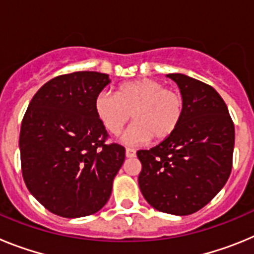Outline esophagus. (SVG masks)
I'll use <instances>...</instances> for the list:
<instances>
[{"label":"esophagus","instance_id":"1","mask_svg":"<svg viewBox=\"0 0 254 254\" xmlns=\"http://www.w3.org/2000/svg\"><path fill=\"white\" fill-rule=\"evenodd\" d=\"M126 156H127V158H133V156H136V151H134L133 149L126 147Z\"/></svg>","mask_w":254,"mask_h":254}]
</instances>
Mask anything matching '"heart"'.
<instances>
[{"label": "heart", "instance_id": "obj_1", "mask_svg": "<svg viewBox=\"0 0 254 254\" xmlns=\"http://www.w3.org/2000/svg\"><path fill=\"white\" fill-rule=\"evenodd\" d=\"M95 112L111 134H118L129 120L123 140L129 143L155 142L172 136L185 114V98L174 87L154 78H137L121 84L116 94L100 93L96 96Z\"/></svg>", "mask_w": 254, "mask_h": 254}]
</instances>
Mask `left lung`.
Segmentation results:
<instances>
[{"label": "left lung", "instance_id": "obj_1", "mask_svg": "<svg viewBox=\"0 0 254 254\" xmlns=\"http://www.w3.org/2000/svg\"><path fill=\"white\" fill-rule=\"evenodd\" d=\"M185 98L176 132L150 150H138V186L161 212L190 215L225 186L233 167L235 131L223 98L214 87L183 73L167 75Z\"/></svg>", "mask_w": 254, "mask_h": 254}]
</instances>
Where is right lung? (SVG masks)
Segmentation results:
<instances>
[{
    "label": "right lung",
    "mask_w": 254,
    "mask_h": 254,
    "mask_svg": "<svg viewBox=\"0 0 254 254\" xmlns=\"http://www.w3.org/2000/svg\"><path fill=\"white\" fill-rule=\"evenodd\" d=\"M109 82L94 71L66 73L46 82L29 103L19 140L22 178L52 214L93 215L111 197L126 150L107 142L94 107Z\"/></svg>",
    "instance_id": "obj_1"
}]
</instances>
